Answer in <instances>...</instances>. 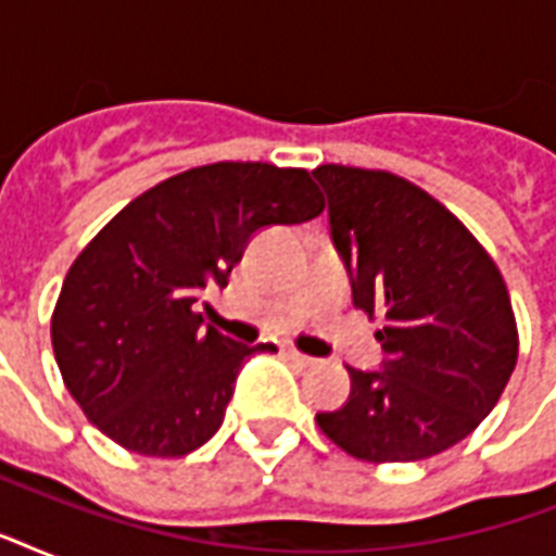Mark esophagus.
I'll return each mask as SVG.
<instances>
[{"label": "esophagus", "instance_id": "34e87169", "mask_svg": "<svg viewBox=\"0 0 556 556\" xmlns=\"http://www.w3.org/2000/svg\"><path fill=\"white\" fill-rule=\"evenodd\" d=\"M286 355L291 357L294 364H300V366H314V364H317V357L303 355V352H296V349H286Z\"/></svg>", "mask_w": 556, "mask_h": 556}]
</instances>
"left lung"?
Here are the masks:
<instances>
[{
    "mask_svg": "<svg viewBox=\"0 0 556 556\" xmlns=\"http://www.w3.org/2000/svg\"><path fill=\"white\" fill-rule=\"evenodd\" d=\"M331 242L352 303L387 357L352 369L320 430L361 462H421L482 424L517 366V323L500 268L473 233L421 187L380 169L323 164Z\"/></svg>",
    "mask_w": 556,
    "mask_h": 556,
    "instance_id": "1",
    "label": "left lung"
}]
</instances>
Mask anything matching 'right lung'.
Here are the masks:
<instances>
[{
  "mask_svg": "<svg viewBox=\"0 0 556 556\" xmlns=\"http://www.w3.org/2000/svg\"><path fill=\"white\" fill-rule=\"evenodd\" d=\"M326 201L305 169L218 161L126 204L74 260L51 317L56 366L94 427L141 456H187L225 421L253 352L192 305L225 288L253 233Z\"/></svg>",
  "mask_w": 556,
  "mask_h": 556,
  "instance_id": "1",
  "label": "right lung"
}]
</instances>
